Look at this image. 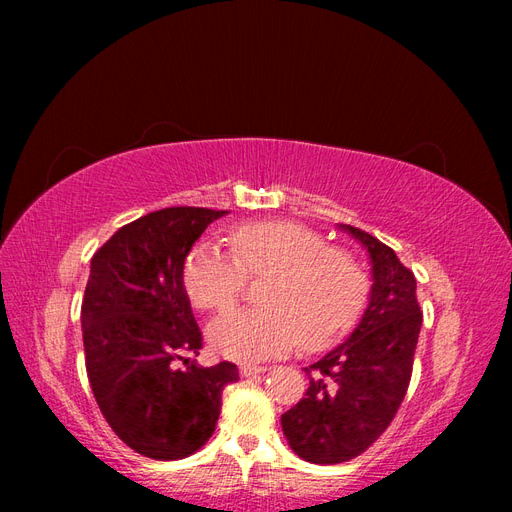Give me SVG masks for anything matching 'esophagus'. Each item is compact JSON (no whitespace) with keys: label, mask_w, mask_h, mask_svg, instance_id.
I'll use <instances>...</instances> for the list:
<instances>
[{"label":"esophagus","mask_w":512,"mask_h":512,"mask_svg":"<svg viewBox=\"0 0 512 512\" xmlns=\"http://www.w3.org/2000/svg\"><path fill=\"white\" fill-rule=\"evenodd\" d=\"M267 367L265 365H241L239 367V374L243 378H252V376H258V374H265Z\"/></svg>","instance_id":"1"}]
</instances>
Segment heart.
<instances>
[{
  "label": "heart",
  "instance_id": "1",
  "mask_svg": "<svg viewBox=\"0 0 512 512\" xmlns=\"http://www.w3.org/2000/svg\"><path fill=\"white\" fill-rule=\"evenodd\" d=\"M235 256L200 243L183 267V286L198 309H226L247 275H271L262 288L265 307L230 309L215 318L211 348L235 361H262L294 344L320 350L344 335L361 314L365 273L320 235L297 222L241 224L230 235Z\"/></svg>",
  "mask_w": 512,
  "mask_h": 512
}]
</instances>
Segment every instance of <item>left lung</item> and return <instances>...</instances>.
I'll list each match as a JSON object with an SVG mask.
<instances>
[{
    "label": "left lung",
    "instance_id": "8db88e82",
    "mask_svg": "<svg viewBox=\"0 0 512 512\" xmlns=\"http://www.w3.org/2000/svg\"><path fill=\"white\" fill-rule=\"evenodd\" d=\"M339 230L369 256V303L346 342L305 367L307 393L282 414L292 451L318 466L354 459L391 425L408 391L423 322L414 273L391 247L361 228Z\"/></svg>",
    "mask_w": 512,
    "mask_h": 512
}]
</instances>
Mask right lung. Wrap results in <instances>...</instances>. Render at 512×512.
Wrapping results in <instances>:
<instances>
[{"mask_svg": "<svg viewBox=\"0 0 512 512\" xmlns=\"http://www.w3.org/2000/svg\"><path fill=\"white\" fill-rule=\"evenodd\" d=\"M228 211L168 207L143 215L91 258L81 307L85 365L106 423L132 451L158 461L196 453L218 423L235 363L200 367L203 335L183 265L205 228ZM183 368H175L179 361Z\"/></svg>", "mask_w": 512, "mask_h": 512, "instance_id": "obj_1", "label": "right lung"}]
</instances>
